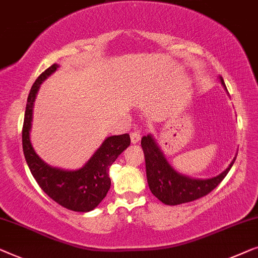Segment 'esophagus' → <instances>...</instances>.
<instances>
[{"mask_svg":"<svg viewBox=\"0 0 258 258\" xmlns=\"http://www.w3.org/2000/svg\"><path fill=\"white\" fill-rule=\"evenodd\" d=\"M140 141V132H132L131 133V143L132 144H138Z\"/></svg>","mask_w":258,"mask_h":258,"instance_id":"esophagus-1","label":"esophagus"}]
</instances>
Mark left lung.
<instances>
[{"label":"left lung","mask_w":258,"mask_h":258,"mask_svg":"<svg viewBox=\"0 0 258 258\" xmlns=\"http://www.w3.org/2000/svg\"><path fill=\"white\" fill-rule=\"evenodd\" d=\"M220 82L227 91L226 84L221 76ZM141 147H143L145 162H146L148 187L155 198L168 206L191 202L209 194L226 177L236 159L235 157L229 167L219 175L210 177V179H193V177L182 175L176 172L169 165L164 152L161 151L160 146L152 134L143 137Z\"/></svg>","instance_id":"left-lung-1"}]
</instances>
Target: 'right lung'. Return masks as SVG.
<instances>
[{
	"instance_id": "obj_1",
	"label": "right lung",
	"mask_w": 258,
	"mask_h": 258,
	"mask_svg": "<svg viewBox=\"0 0 258 258\" xmlns=\"http://www.w3.org/2000/svg\"><path fill=\"white\" fill-rule=\"evenodd\" d=\"M57 69L58 64L46 69L36 79L29 92L22 130L23 153L32 176L49 198L64 208L86 213L93 210L106 197L111 187L108 170L115 159L130 146L131 139L127 133L106 138L90 160L76 170L61 169L43 161L30 141L32 112L41 84Z\"/></svg>"
}]
</instances>
